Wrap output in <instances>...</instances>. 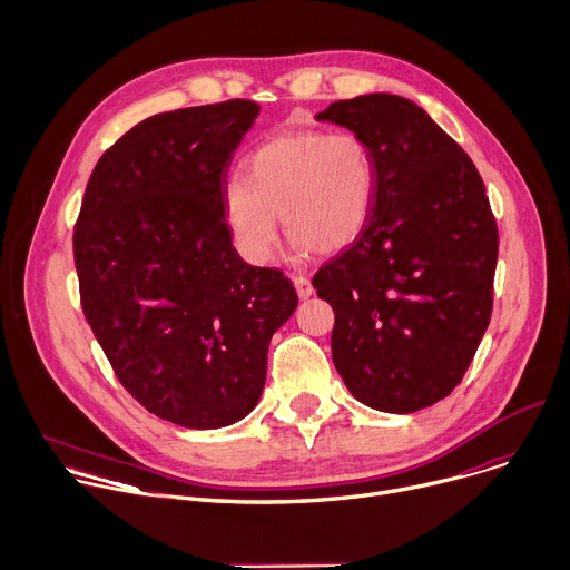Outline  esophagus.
<instances>
[{"label": "esophagus", "mask_w": 570, "mask_h": 570, "mask_svg": "<svg viewBox=\"0 0 570 570\" xmlns=\"http://www.w3.org/2000/svg\"><path fill=\"white\" fill-rule=\"evenodd\" d=\"M292 283L296 287V294H299V299H308V296L313 294V285H311V281L306 276H294Z\"/></svg>", "instance_id": "1"}]
</instances>
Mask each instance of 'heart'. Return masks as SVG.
Here are the masks:
<instances>
[{
	"label": "heart",
	"instance_id": "1",
	"mask_svg": "<svg viewBox=\"0 0 570 570\" xmlns=\"http://www.w3.org/2000/svg\"><path fill=\"white\" fill-rule=\"evenodd\" d=\"M373 199L375 159L362 137L296 129L250 155L248 180H227L223 210L236 250L266 264L278 243V215L296 250L334 255L362 236Z\"/></svg>",
	"mask_w": 570,
	"mask_h": 570
}]
</instances>
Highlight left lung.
<instances>
[{
  "instance_id": "left-lung-1",
  "label": "left lung",
  "mask_w": 570,
  "mask_h": 570,
  "mask_svg": "<svg viewBox=\"0 0 570 570\" xmlns=\"http://www.w3.org/2000/svg\"><path fill=\"white\" fill-rule=\"evenodd\" d=\"M315 118L375 159L366 229L313 278L336 317L334 366L368 409L415 413L462 383L492 317L499 229L484 183L411 99L373 92Z\"/></svg>"
}]
</instances>
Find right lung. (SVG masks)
I'll return each mask as SVG.
<instances>
[{"instance_id":"add662e5","label":"right lung","mask_w":570,"mask_h":570,"mask_svg":"<svg viewBox=\"0 0 570 570\" xmlns=\"http://www.w3.org/2000/svg\"><path fill=\"white\" fill-rule=\"evenodd\" d=\"M248 99L178 108L131 127L88 180L73 227L80 306L122 387L185 429L246 417L271 336L299 296L232 246L223 193Z\"/></svg>"}]
</instances>
